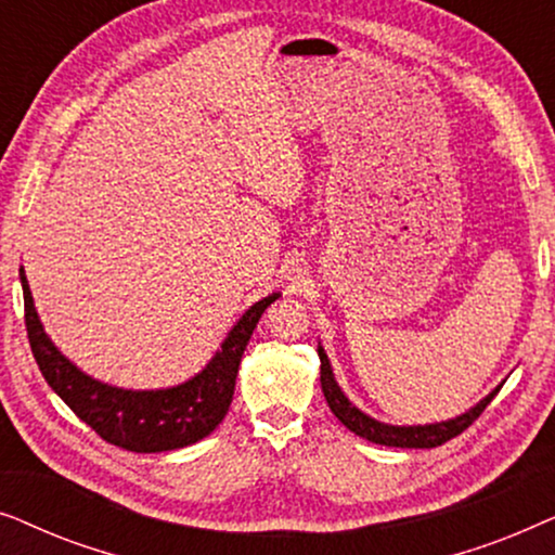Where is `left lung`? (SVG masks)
I'll list each match as a JSON object with an SVG mask.
<instances>
[{
    "instance_id": "1",
    "label": "left lung",
    "mask_w": 555,
    "mask_h": 555,
    "mask_svg": "<svg viewBox=\"0 0 555 555\" xmlns=\"http://www.w3.org/2000/svg\"><path fill=\"white\" fill-rule=\"evenodd\" d=\"M318 356H321V386H323V397L328 401L331 412L338 416V422L344 424L369 442L384 444V447H401V450H429V447H439L444 442H450L452 437H457L465 431L469 424H473L477 416L485 412V406L495 399V393L500 391V386H495L488 397L477 401L475 406H469L465 414L454 416V420H444V422H435V424H406V427H399V424H386L378 422L374 416H369L366 412H361L359 406L351 404V399L346 397L344 389H340L336 376H333L331 361L325 356V348L318 344Z\"/></svg>"
}]
</instances>
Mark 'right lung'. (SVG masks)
<instances>
[{"instance_id":"1","label":"right lung","mask_w":555,"mask_h":555,"mask_svg":"<svg viewBox=\"0 0 555 555\" xmlns=\"http://www.w3.org/2000/svg\"><path fill=\"white\" fill-rule=\"evenodd\" d=\"M20 283L25 295L27 338L44 382L105 442L131 452L181 450L219 427L230 412L242 353L253 338L257 321L270 302L280 298V293H272L249 306L227 333L211 361L189 382L169 389H124L98 382L63 356L37 315L25 268H20Z\"/></svg>"}]
</instances>
